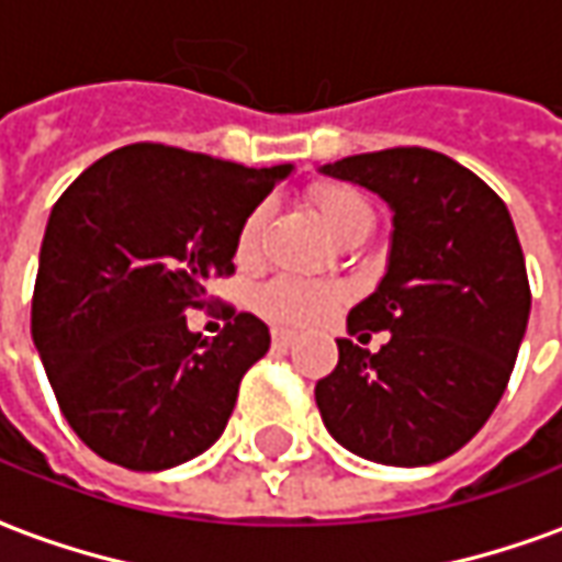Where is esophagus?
<instances>
[{
    "instance_id": "1",
    "label": "esophagus",
    "mask_w": 562,
    "mask_h": 562,
    "mask_svg": "<svg viewBox=\"0 0 562 562\" xmlns=\"http://www.w3.org/2000/svg\"><path fill=\"white\" fill-rule=\"evenodd\" d=\"M293 339H296V333H293V330H284V327H274V330H272L274 348H288Z\"/></svg>"
}]
</instances>
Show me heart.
<instances>
[{
    "label": "heart",
    "instance_id": "heart-1",
    "mask_svg": "<svg viewBox=\"0 0 562 562\" xmlns=\"http://www.w3.org/2000/svg\"><path fill=\"white\" fill-rule=\"evenodd\" d=\"M312 204L318 211L321 223L339 238L342 232L351 229L355 223H367L370 220V207L367 201L351 189V186L339 183H321L312 189ZM262 223H266V211L257 207L244 216L238 235H235V259L238 262H254L259 250V235H262ZM342 288L327 284V281H308V278H272L269 284L254 293V305L259 315H266L274 324L284 327H308V324H321L327 321L342 303Z\"/></svg>",
    "mask_w": 562,
    "mask_h": 562
}]
</instances>
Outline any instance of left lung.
Instances as JSON below:
<instances>
[{
    "mask_svg": "<svg viewBox=\"0 0 562 562\" xmlns=\"http://www.w3.org/2000/svg\"><path fill=\"white\" fill-rule=\"evenodd\" d=\"M321 173L363 186L394 214L389 272L348 312V333L389 330L370 351L336 339L315 385L321 419L346 450L419 468L462 450L508 389L529 321V278L505 201L443 153L397 146Z\"/></svg>",
    "mask_w": 562,
    "mask_h": 562,
    "instance_id": "obj_1",
    "label": "left lung"
}]
</instances>
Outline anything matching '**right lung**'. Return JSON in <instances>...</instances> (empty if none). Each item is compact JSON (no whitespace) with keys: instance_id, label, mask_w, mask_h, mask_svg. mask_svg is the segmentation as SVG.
<instances>
[{"instance_id":"add662e5","label":"right lung","mask_w":562,"mask_h":562,"mask_svg":"<svg viewBox=\"0 0 562 562\" xmlns=\"http://www.w3.org/2000/svg\"><path fill=\"white\" fill-rule=\"evenodd\" d=\"M290 165L244 168L161 143L94 161L57 199L33 290V342L69 428L131 471L195 459L223 435L241 376L269 351L247 312L214 339L186 327L235 272L241 220Z\"/></svg>"}]
</instances>
